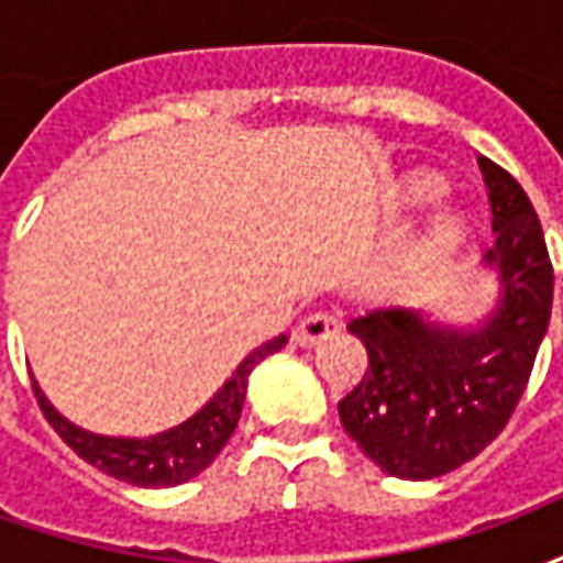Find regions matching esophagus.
I'll return each instance as SVG.
<instances>
[{
  "label": "esophagus",
  "instance_id": "34e87169",
  "mask_svg": "<svg viewBox=\"0 0 563 563\" xmlns=\"http://www.w3.org/2000/svg\"><path fill=\"white\" fill-rule=\"evenodd\" d=\"M341 331V322L329 313H310V317L295 329V343L298 346H317V343L329 341L331 334Z\"/></svg>",
  "mask_w": 563,
  "mask_h": 563
}]
</instances>
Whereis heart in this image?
Returning a JSON list of instances; mask_svg holds the SVG:
<instances>
[{
	"label": "heart",
	"instance_id": "obj_1",
	"mask_svg": "<svg viewBox=\"0 0 563 563\" xmlns=\"http://www.w3.org/2000/svg\"><path fill=\"white\" fill-rule=\"evenodd\" d=\"M449 180L443 174L428 172V168H413L407 172L395 184V205H401L407 210L428 208L437 205L440 198H446ZM473 222L471 217L459 208H446L434 213L431 220L424 222L422 232L413 238L410 246V258L413 262H437V258H446L452 253H459L461 246L471 241Z\"/></svg>",
	"mask_w": 563,
	"mask_h": 563
}]
</instances>
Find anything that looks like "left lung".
<instances>
[{
    "mask_svg": "<svg viewBox=\"0 0 563 563\" xmlns=\"http://www.w3.org/2000/svg\"><path fill=\"white\" fill-rule=\"evenodd\" d=\"M495 244L483 268L497 277L495 307L476 322H446L424 307H389L346 329L367 371L338 413L358 449L398 479H434L479 455L516 410L552 317V262L531 198L479 156Z\"/></svg>",
    "mask_w": 563,
    "mask_h": 563,
    "instance_id": "1",
    "label": "left lung"
}]
</instances>
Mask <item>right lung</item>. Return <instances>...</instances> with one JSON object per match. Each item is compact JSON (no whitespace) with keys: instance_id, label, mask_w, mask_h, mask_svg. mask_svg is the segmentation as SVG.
<instances>
[{"instance_id":"obj_1","label":"right lung","mask_w":563,"mask_h":563,"mask_svg":"<svg viewBox=\"0 0 563 563\" xmlns=\"http://www.w3.org/2000/svg\"><path fill=\"white\" fill-rule=\"evenodd\" d=\"M286 341L289 338L280 334V338L256 346L241 365L234 367L232 377L213 391V398L205 407H198L196 413L180 424L150 437H111L87 431L80 424L68 422L66 416L47 401L38 383H32V389H35L38 407L47 416V422L54 424L56 434L63 437L80 459L90 461L92 467H99L123 483L141 485V488H172V485L189 483L220 455L222 446L232 437L234 424L241 419L246 383H250L253 367L265 362L268 355L280 353Z\"/></svg>"}]
</instances>
